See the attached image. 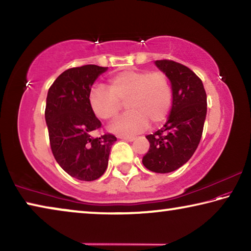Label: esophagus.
I'll list each match as a JSON object with an SVG mask.
<instances>
[{"label":"esophagus","mask_w":251,"mask_h":251,"mask_svg":"<svg viewBox=\"0 0 251 251\" xmlns=\"http://www.w3.org/2000/svg\"><path fill=\"white\" fill-rule=\"evenodd\" d=\"M121 139H124V141L126 142H134L136 137H134V136H120Z\"/></svg>","instance_id":"obj_1"}]
</instances>
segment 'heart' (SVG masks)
Here are the masks:
<instances>
[{"label": "heart", "instance_id": "heart-1", "mask_svg": "<svg viewBox=\"0 0 251 251\" xmlns=\"http://www.w3.org/2000/svg\"><path fill=\"white\" fill-rule=\"evenodd\" d=\"M109 88L95 85L90 91L88 104L101 120H110L126 101L128 112L118 116L109 126L115 134L133 135L148 126L157 125L167 117L172 107L173 91L167 76L161 72L128 70L114 74Z\"/></svg>", "mask_w": 251, "mask_h": 251}]
</instances>
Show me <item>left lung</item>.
Returning <instances> with one entry per match:
<instances>
[{
  "label": "left lung",
  "mask_w": 251,
  "mask_h": 251,
  "mask_svg": "<svg viewBox=\"0 0 251 251\" xmlns=\"http://www.w3.org/2000/svg\"><path fill=\"white\" fill-rule=\"evenodd\" d=\"M156 66L171 80L173 106L163 128L147 135L150 151L143 164L151 172L166 174L185 165L201 142L207 114L201 79L180 63L160 59Z\"/></svg>",
  "instance_id": "8db88e82"
}]
</instances>
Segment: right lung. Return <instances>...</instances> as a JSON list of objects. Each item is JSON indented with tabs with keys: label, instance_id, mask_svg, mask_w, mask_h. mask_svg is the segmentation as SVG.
<instances>
[{
	"label": "right lung",
	"instance_id": "add662e5",
	"mask_svg": "<svg viewBox=\"0 0 251 251\" xmlns=\"http://www.w3.org/2000/svg\"><path fill=\"white\" fill-rule=\"evenodd\" d=\"M107 67L84 65L66 70L54 80L46 97L45 121L55 159L70 176L92 181L105 173L116 137H93L101 123L88 104L92 85Z\"/></svg>",
	"mask_w": 251,
	"mask_h": 251
}]
</instances>
